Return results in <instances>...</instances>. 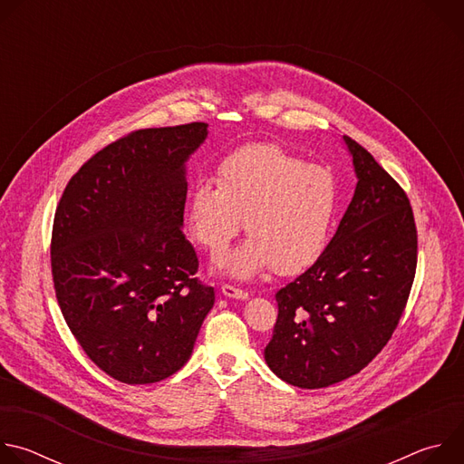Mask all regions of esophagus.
Instances as JSON below:
<instances>
[{
	"mask_svg": "<svg viewBox=\"0 0 464 464\" xmlns=\"http://www.w3.org/2000/svg\"><path fill=\"white\" fill-rule=\"evenodd\" d=\"M222 294H224L226 297H229V299H238V301H246V299L249 297L247 292L238 290V288L231 286V285H224V286H222Z\"/></svg>",
	"mask_w": 464,
	"mask_h": 464,
	"instance_id": "1",
	"label": "esophagus"
}]
</instances>
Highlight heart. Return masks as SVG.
<instances>
[{"instance_id": "heart-1", "label": "heart", "mask_w": 464, "mask_h": 464, "mask_svg": "<svg viewBox=\"0 0 464 464\" xmlns=\"http://www.w3.org/2000/svg\"><path fill=\"white\" fill-rule=\"evenodd\" d=\"M211 179L196 181L187 200V229L209 253L224 251L246 218L249 235L217 256L215 268L249 281L274 268L308 270L324 253L340 208V185L323 165H306L279 145L258 143L227 154Z\"/></svg>"}]
</instances>
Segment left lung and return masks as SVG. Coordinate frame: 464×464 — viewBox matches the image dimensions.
Returning a JSON list of instances; mask_svg holds the SVG:
<instances>
[{
  "label": "left lung",
  "instance_id": "8db88e82",
  "mask_svg": "<svg viewBox=\"0 0 464 464\" xmlns=\"http://www.w3.org/2000/svg\"><path fill=\"white\" fill-rule=\"evenodd\" d=\"M356 188L324 253L276 295L279 315L264 349L286 383L321 389L358 374L399 324L417 268V229L406 192L343 136Z\"/></svg>",
  "mask_w": 464,
  "mask_h": 464
}]
</instances>
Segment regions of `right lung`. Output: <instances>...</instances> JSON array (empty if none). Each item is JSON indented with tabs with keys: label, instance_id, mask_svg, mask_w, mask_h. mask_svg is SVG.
I'll list each match as a JSON object with an SVG mask.
<instances>
[{
	"label": "right lung",
	"instance_id": "right-lung-1",
	"mask_svg": "<svg viewBox=\"0 0 464 464\" xmlns=\"http://www.w3.org/2000/svg\"><path fill=\"white\" fill-rule=\"evenodd\" d=\"M208 128L138 130L88 160L60 198L51 266L62 315L90 360L122 383L179 371L215 304L183 235L187 161Z\"/></svg>",
	"mask_w": 464,
	"mask_h": 464
}]
</instances>
